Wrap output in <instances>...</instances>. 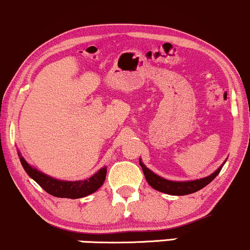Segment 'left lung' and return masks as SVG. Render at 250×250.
<instances>
[{
    "label": "left lung",
    "instance_id": "left-lung-1",
    "mask_svg": "<svg viewBox=\"0 0 250 250\" xmlns=\"http://www.w3.org/2000/svg\"><path fill=\"white\" fill-rule=\"evenodd\" d=\"M139 164L142 167L143 172H144L145 178H146L147 183L150 184L153 189L158 190V191L169 193V195L173 196H183V195H189V193L196 192L198 190L203 189L204 187L208 186L210 182L214 179L216 176L220 173L221 169H222V165L218 167L215 172H212L211 175L208 177L195 179V181H186V182H176V181H169V179H165L161 177V176L156 175L152 171L148 170L142 161L139 159Z\"/></svg>",
    "mask_w": 250,
    "mask_h": 250
}]
</instances>
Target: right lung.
Masks as SVG:
<instances>
[{"instance_id":"right-lung-1","label":"right lung","mask_w":250,"mask_h":250,"mask_svg":"<svg viewBox=\"0 0 250 250\" xmlns=\"http://www.w3.org/2000/svg\"><path fill=\"white\" fill-rule=\"evenodd\" d=\"M19 157L22 167H23L24 171L28 173V176L34 179L36 183L44 191L48 192L49 195L60 198H72V200H74V198H81L87 195H91V193L95 192L103 186L106 178V172H107L105 167H102L98 172H95L92 177L85 179V181H59V179L44 175L43 172L33 167L32 165L28 164L26 159L20 153Z\"/></svg>"}]
</instances>
